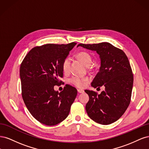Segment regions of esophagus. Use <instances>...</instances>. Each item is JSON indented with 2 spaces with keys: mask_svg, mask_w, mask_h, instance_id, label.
Here are the masks:
<instances>
[{
  "mask_svg": "<svg viewBox=\"0 0 149 149\" xmlns=\"http://www.w3.org/2000/svg\"><path fill=\"white\" fill-rule=\"evenodd\" d=\"M78 92L79 93H83L84 91V90H83V89H78Z\"/></svg>",
  "mask_w": 149,
  "mask_h": 149,
  "instance_id": "esophagus-1",
  "label": "esophagus"
}]
</instances>
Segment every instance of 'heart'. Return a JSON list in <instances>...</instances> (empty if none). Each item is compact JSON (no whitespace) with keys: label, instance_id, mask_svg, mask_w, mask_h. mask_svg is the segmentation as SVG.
<instances>
[{"label":"heart","instance_id":"1","mask_svg":"<svg viewBox=\"0 0 149 149\" xmlns=\"http://www.w3.org/2000/svg\"><path fill=\"white\" fill-rule=\"evenodd\" d=\"M78 57L83 63L87 66L91 65L93 61V56L89 52L83 51L78 53ZM71 58L66 57L62 62V69L65 73H68L70 69ZM88 81V78L79 77L78 76H74L70 79V82L78 88H83Z\"/></svg>","mask_w":149,"mask_h":149}]
</instances>
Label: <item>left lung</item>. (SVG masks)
<instances>
[{
    "label": "left lung",
    "instance_id": "obj_1",
    "mask_svg": "<svg viewBox=\"0 0 149 149\" xmlns=\"http://www.w3.org/2000/svg\"><path fill=\"white\" fill-rule=\"evenodd\" d=\"M79 46L100 55L101 66L91 86L94 88L105 86L100 94L85 90L89 97L86 111L98 124L113 123L124 114L131 99L134 76L128 58L122 49L107 42L80 43Z\"/></svg>",
    "mask_w": 149,
    "mask_h": 149
}]
</instances>
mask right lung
<instances>
[{"label":"right lung","mask_w":149,"mask_h":149,"mask_svg":"<svg viewBox=\"0 0 149 149\" xmlns=\"http://www.w3.org/2000/svg\"><path fill=\"white\" fill-rule=\"evenodd\" d=\"M76 43H48L33 48L20 68L22 96L26 107L40 123L55 125L64 120L77 95V89L66 84L60 93L54 86L62 83V62Z\"/></svg>","instance_id":"right-lung-1"}]
</instances>
